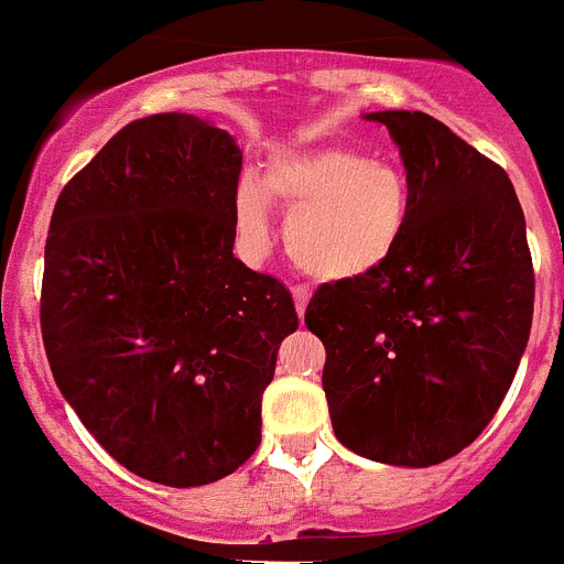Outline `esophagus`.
I'll return each instance as SVG.
<instances>
[{"instance_id":"esophagus-1","label":"esophagus","mask_w":564,"mask_h":564,"mask_svg":"<svg viewBox=\"0 0 564 564\" xmlns=\"http://www.w3.org/2000/svg\"><path fill=\"white\" fill-rule=\"evenodd\" d=\"M291 294H294L296 314H300V319H303V317H305V308H308V300H311L308 288H294V291H291Z\"/></svg>"}]
</instances>
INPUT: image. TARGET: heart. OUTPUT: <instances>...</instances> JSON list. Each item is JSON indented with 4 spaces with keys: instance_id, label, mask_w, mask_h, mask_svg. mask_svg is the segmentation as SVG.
Returning a JSON list of instances; mask_svg holds the SVG:
<instances>
[{
    "instance_id": "b5f03b06",
    "label": "heart",
    "mask_w": 564,
    "mask_h": 564,
    "mask_svg": "<svg viewBox=\"0 0 564 564\" xmlns=\"http://www.w3.org/2000/svg\"><path fill=\"white\" fill-rule=\"evenodd\" d=\"M270 204L288 209L285 250L319 282L372 276L399 250L410 220V180L393 160H367L349 148L276 156L259 186L236 188V224L247 245L270 236Z\"/></svg>"
}]
</instances>
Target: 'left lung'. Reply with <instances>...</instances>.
<instances>
[{"instance_id":"8db88e82","label":"left lung","mask_w":564,"mask_h":564,"mask_svg":"<svg viewBox=\"0 0 564 564\" xmlns=\"http://www.w3.org/2000/svg\"><path fill=\"white\" fill-rule=\"evenodd\" d=\"M384 124L410 180L399 250L372 276L317 288L305 326L326 346L337 440L387 466L425 468L480 436L533 326L524 212L501 165L427 112Z\"/></svg>"}]
</instances>
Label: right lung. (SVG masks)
Wrapping results in <instances>:
<instances>
[{"instance_id": "obj_1", "label": "right lung", "mask_w": 564, "mask_h": 564, "mask_svg": "<svg viewBox=\"0 0 564 564\" xmlns=\"http://www.w3.org/2000/svg\"><path fill=\"white\" fill-rule=\"evenodd\" d=\"M241 148L188 112L130 121L63 186L40 328L63 399L112 460L162 486L232 475L294 300L232 256Z\"/></svg>"}]
</instances>
